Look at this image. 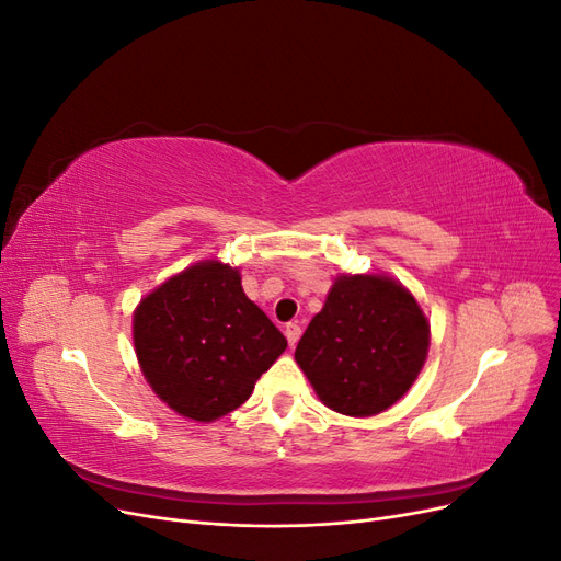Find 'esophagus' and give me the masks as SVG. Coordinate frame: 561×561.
Instances as JSON below:
<instances>
[{
  "label": "esophagus",
  "mask_w": 561,
  "mask_h": 561,
  "mask_svg": "<svg viewBox=\"0 0 561 561\" xmlns=\"http://www.w3.org/2000/svg\"><path fill=\"white\" fill-rule=\"evenodd\" d=\"M285 336H287V344H290V346H295L299 342L301 328L297 325V322H287V325H285Z\"/></svg>",
  "instance_id": "esophagus-1"
}]
</instances>
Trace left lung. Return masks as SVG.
Wrapping results in <instances>:
<instances>
[{"mask_svg":"<svg viewBox=\"0 0 561 561\" xmlns=\"http://www.w3.org/2000/svg\"><path fill=\"white\" fill-rule=\"evenodd\" d=\"M428 339L426 316L400 283L339 276L301 334L295 360L330 410L375 416L410 390Z\"/></svg>","mask_w":561,"mask_h":561,"instance_id":"8db88e82","label":"left lung"}]
</instances>
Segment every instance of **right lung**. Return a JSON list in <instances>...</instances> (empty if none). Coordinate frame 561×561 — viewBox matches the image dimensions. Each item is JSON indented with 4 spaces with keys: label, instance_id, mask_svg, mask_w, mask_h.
Listing matches in <instances>:
<instances>
[{
    "label": "right lung",
    "instance_id": "obj_1",
    "mask_svg": "<svg viewBox=\"0 0 561 561\" xmlns=\"http://www.w3.org/2000/svg\"><path fill=\"white\" fill-rule=\"evenodd\" d=\"M142 375L178 414L215 421L241 407L287 342L250 301L239 271L196 266L147 295L133 316Z\"/></svg>",
    "mask_w": 561,
    "mask_h": 561
}]
</instances>
